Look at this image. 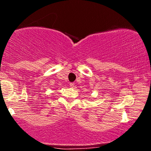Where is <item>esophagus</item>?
<instances>
[{
  "instance_id": "esophagus-1",
  "label": "esophagus",
  "mask_w": 151,
  "mask_h": 151,
  "mask_svg": "<svg viewBox=\"0 0 151 151\" xmlns=\"http://www.w3.org/2000/svg\"><path fill=\"white\" fill-rule=\"evenodd\" d=\"M70 86H71V87H73V86H74V83H70Z\"/></svg>"
}]
</instances>
